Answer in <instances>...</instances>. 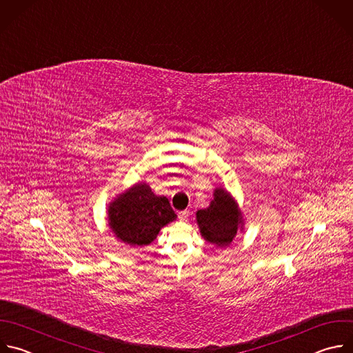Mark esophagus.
<instances>
[{
	"label": "esophagus",
	"instance_id": "1",
	"mask_svg": "<svg viewBox=\"0 0 353 353\" xmlns=\"http://www.w3.org/2000/svg\"><path fill=\"white\" fill-rule=\"evenodd\" d=\"M189 213H190V211L189 210H182V211H179V220L181 221H185L188 217H189Z\"/></svg>",
	"mask_w": 353,
	"mask_h": 353
}]
</instances>
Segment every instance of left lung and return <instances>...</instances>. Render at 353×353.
Listing matches in <instances>:
<instances>
[{
  "label": "left lung",
  "instance_id": "1",
  "mask_svg": "<svg viewBox=\"0 0 353 353\" xmlns=\"http://www.w3.org/2000/svg\"><path fill=\"white\" fill-rule=\"evenodd\" d=\"M196 219L204 239L220 248L232 242L238 224L242 223L234 199L223 189L216 190L214 200L207 208L199 210Z\"/></svg>",
  "mask_w": 353,
  "mask_h": 353
}]
</instances>
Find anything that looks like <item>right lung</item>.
<instances>
[{
  "mask_svg": "<svg viewBox=\"0 0 353 353\" xmlns=\"http://www.w3.org/2000/svg\"><path fill=\"white\" fill-rule=\"evenodd\" d=\"M175 213L167 197L156 196L148 185H136L110 205V225L132 246L149 245Z\"/></svg>",
  "mask_w": 353,
  "mask_h": 353,
  "instance_id": "add662e5",
  "label": "right lung"
}]
</instances>
